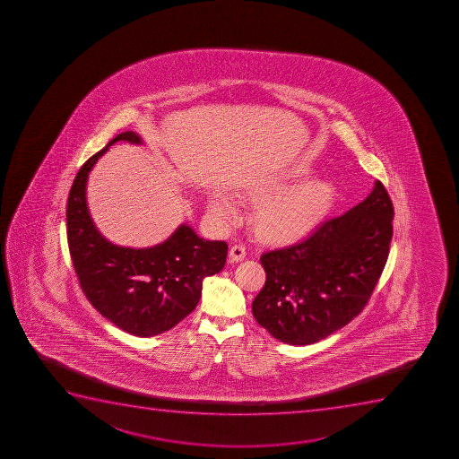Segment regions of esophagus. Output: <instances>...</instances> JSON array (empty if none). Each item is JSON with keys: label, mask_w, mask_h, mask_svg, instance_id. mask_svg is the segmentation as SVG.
<instances>
[{"label": "esophagus", "mask_w": 459, "mask_h": 459, "mask_svg": "<svg viewBox=\"0 0 459 459\" xmlns=\"http://www.w3.org/2000/svg\"><path fill=\"white\" fill-rule=\"evenodd\" d=\"M247 251L246 247L241 246V244H237V246H233L229 251V257L232 262H241V260L246 259Z\"/></svg>", "instance_id": "esophagus-1"}]
</instances>
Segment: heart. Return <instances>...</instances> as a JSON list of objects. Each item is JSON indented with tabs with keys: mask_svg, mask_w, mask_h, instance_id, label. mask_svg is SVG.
<instances>
[{
	"mask_svg": "<svg viewBox=\"0 0 459 459\" xmlns=\"http://www.w3.org/2000/svg\"><path fill=\"white\" fill-rule=\"evenodd\" d=\"M309 170H289L248 182L244 197L259 202L253 224L262 237L277 241H293L308 235L326 217L335 204V186L326 179H309ZM209 212L215 220L229 224L238 215L233 200L222 193L209 197Z\"/></svg>",
	"mask_w": 459,
	"mask_h": 459,
	"instance_id": "obj_1",
	"label": "heart"
}]
</instances>
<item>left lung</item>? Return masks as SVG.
I'll list each match as a JSON object with an SVG mask.
<instances>
[{
    "instance_id": "8db88e82",
    "label": "left lung",
    "mask_w": 459,
    "mask_h": 459,
    "mask_svg": "<svg viewBox=\"0 0 459 459\" xmlns=\"http://www.w3.org/2000/svg\"><path fill=\"white\" fill-rule=\"evenodd\" d=\"M394 204L376 181L371 195L309 237L264 253L266 281L253 300L260 326L291 345H308L351 322L371 298L392 241Z\"/></svg>"
}]
</instances>
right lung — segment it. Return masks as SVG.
I'll return each mask as SVG.
<instances>
[{
  "mask_svg": "<svg viewBox=\"0 0 459 459\" xmlns=\"http://www.w3.org/2000/svg\"><path fill=\"white\" fill-rule=\"evenodd\" d=\"M119 141L142 143L136 133H121L87 160L73 181L67 200L68 250L92 307L132 335L154 336L177 326L195 308L204 278L224 268L227 244L206 241L188 224L150 248L115 246L101 237L88 211V175Z\"/></svg>",
  "mask_w": 459,
  "mask_h": 459,
  "instance_id": "right-lung-1",
  "label": "right lung"
}]
</instances>
